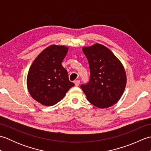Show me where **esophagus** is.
Listing matches in <instances>:
<instances>
[{
	"label": "esophagus",
	"instance_id": "obj_1",
	"mask_svg": "<svg viewBox=\"0 0 151 151\" xmlns=\"http://www.w3.org/2000/svg\"><path fill=\"white\" fill-rule=\"evenodd\" d=\"M75 84L76 86H78L79 84H80V81H78V80H77V81H75Z\"/></svg>",
	"mask_w": 151,
	"mask_h": 151
}]
</instances>
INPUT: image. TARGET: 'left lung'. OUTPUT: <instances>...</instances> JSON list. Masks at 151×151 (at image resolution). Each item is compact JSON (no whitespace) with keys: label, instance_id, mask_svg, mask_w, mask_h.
I'll list each match as a JSON object with an SVG mask.
<instances>
[{"label":"left lung","instance_id":"1","mask_svg":"<svg viewBox=\"0 0 151 151\" xmlns=\"http://www.w3.org/2000/svg\"><path fill=\"white\" fill-rule=\"evenodd\" d=\"M87 58L90 77L81 88L88 101L100 108L111 106L123 95L127 84L124 67L113 52L101 44L82 49Z\"/></svg>","mask_w":151,"mask_h":151}]
</instances>
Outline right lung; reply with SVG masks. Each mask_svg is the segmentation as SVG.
Returning <instances> with one entry per match:
<instances>
[{"label":"right lung","mask_w":151,"mask_h":151,"mask_svg":"<svg viewBox=\"0 0 151 151\" xmlns=\"http://www.w3.org/2000/svg\"><path fill=\"white\" fill-rule=\"evenodd\" d=\"M67 51V47L50 45L32 64L27 76V87L32 98L41 104H56L75 86L62 65Z\"/></svg>","instance_id":"obj_1"}]
</instances>
